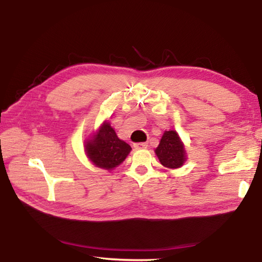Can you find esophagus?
<instances>
[{"instance_id": "esophagus-1", "label": "esophagus", "mask_w": 262, "mask_h": 262, "mask_svg": "<svg viewBox=\"0 0 262 262\" xmlns=\"http://www.w3.org/2000/svg\"><path fill=\"white\" fill-rule=\"evenodd\" d=\"M133 146H134V148L141 149V148H146L148 146V144H147V142H140V143H134Z\"/></svg>"}]
</instances>
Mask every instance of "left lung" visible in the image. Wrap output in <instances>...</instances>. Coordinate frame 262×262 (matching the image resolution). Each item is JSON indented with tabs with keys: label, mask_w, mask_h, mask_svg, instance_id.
<instances>
[{
	"label": "left lung",
	"mask_w": 262,
	"mask_h": 262,
	"mask_svg": "<svg viewBox=\"0 0 262 262\" xmlns=\"http://www.w3.org/2000/svg\"><path fill=\"white\" fill-rule=\"evenodd\" d=\"M155 153L161 164L168 168H178L186 161L185 148L176 131H166L163 134Z\"/></svg>",
	"instance_id": "8db88e82"
}]
</instances>
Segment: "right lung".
<instances>
[{
  "label": "right lung",
  "instance_id": "add662e5",
  "mask_svg": "<svg viewBox=\"0 0 262 262\" xmlns=\"http://www.w3.org/2000/svg\"><path fill=\"white\" fill-rule=\"evenodd\" d=\"M130 150L131 146L117 137L108 122L101 126L96 137L86 143V154L90 160L97 167L108 170L120 165Z\"/></svg>",
  "mask_w": 262,
  "mask_h": 262
}]
</instances>
